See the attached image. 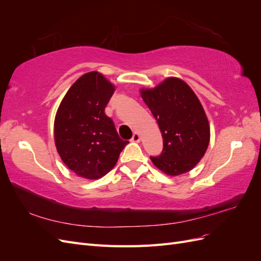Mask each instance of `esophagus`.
<instances>
[{
	"mask_svg": "<svg viewBox=\"0 0 261 261\" xmlns=\"http://www.w3.org/2000/svg\"><path fill=\"white\" fill-rule=\"evenodd\" d=\"M130 140L133 141V143H139V141H140V135H139L137 132H135V133H134V135H133Z\"/></svg>",
	"mask_w": 261,
	"mask_h": 261,
	"instance_id": "esophagus-1",
	"label": "esophagus"
}]
</instances>
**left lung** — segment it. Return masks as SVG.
Wrapping results in <instances>:
<instances>
[{
    "mask_svg": "<svg viewBox=\"0 0 261 261\" xmlns=\"http://www.w3.org/2000/svg\"><path fill=\"white\" fill-rule=\"evenodd\" d=\"M141 98L163 137L162 153L150 156L170 176L193 170L207 151L210 126L198 97L184 81L169 77L154 88H141Z\"/></svg>",
    "mask_w": 261,
    "mask_h": 261,
    "instance_id": "left-lung-1",
    "label": "left lung"
}]
</instances>
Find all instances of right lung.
<instances>
[{
  "label": "right lung",
  "mask_w": 261,
  "mask_h": 261,
  "mask_svg": "<svg viewBox=\"0 0 261 261\" xmlns=\"http://www.w3.org/2000/svg\"><path fill=\"white\" fill-rule=\"evenodd\" d=\"M114 91L115 86L101 73H86L68 89L55 114V147L62 161L80 177L105 176L128 144L105 113Z\"/></svg>",
  "instance_id": "right-lung-1"
}]
</instances>
